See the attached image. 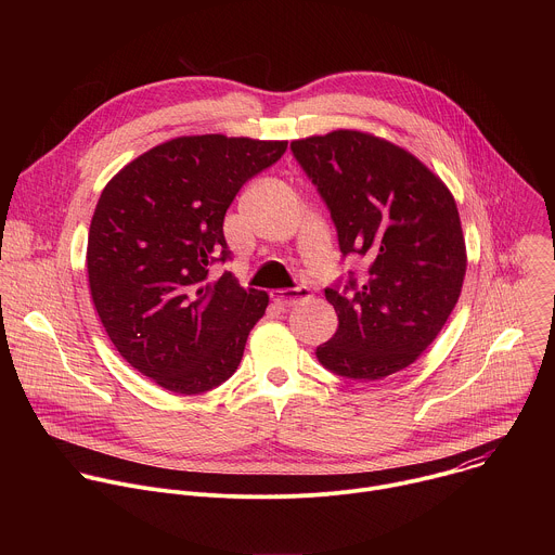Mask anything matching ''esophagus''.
<instances>
[{
	"label": "esophagus",
	"instance_id": "obj_1",
	"mask_svg": "<svg viewBox=\"0 0 555 555\" xmlns=\"http://www.w3.org/2000/svg\"><path fill=\"white\" fill-rule=\"evenodd\" d=\"M272 300L281 307V309H289L294 305H298L300 300L309 298V289L307 287H294V289H272Z\"/></svg>",
	"mask_w": 555,
	"mask_h": 555
}]
</instances>
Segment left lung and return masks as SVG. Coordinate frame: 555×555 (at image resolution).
Instances as JSON below:
<instances>
[{
  "instance_id": "left-lung-1",
  "label": "left lung",
  "mask_w": 555,
  "mask_h": 555,
  "mask_svg": "<svg viewBox=\"0 0 555 555\" xmlns=\"http://www.w3.org/2000/svg\"><path fill=\"white\" fill-rule=\"evenodd\" d=\"M338 230L340 253L369 261L325 296L338 313L315 358L349 379H382L413 364L443 330L467 268L448 186L413 153L366 131L338 129L292 142Z\"/></svg>"
}]
</instances>
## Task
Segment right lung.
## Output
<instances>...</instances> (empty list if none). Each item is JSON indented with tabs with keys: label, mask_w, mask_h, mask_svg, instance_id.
<instances>
[{
	"label": "right lung",
	"mask_w": 555,
	"mask_h": 555,
	"mask_svg": "<svg viewBox=\"0 0 555 555\" xmlns=\"http://www.w3.org/2000/svg\"><path fill=\"white\" fill-rule=\"evenodd\" d=\"M285 140L182 135L122 167L103 189L88 236V279L116 351L178 395L225 382L270 302L230 272L223 217L272 167Z\"/></svg>",
	"instance_id": "right-lung-1"
}]
</instances>
